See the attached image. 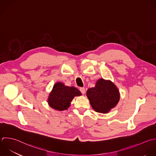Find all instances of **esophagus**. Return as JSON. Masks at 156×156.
I'll list each match as a JSON object with an SVG mask.
<instances>
[{
	"label": "esophagus",
	"mask_w": 156,
	"mask_h": 156,
	"mask_svg": "<svg viewBox=\"0 0 156 156\" xmlns=\"http://www.w3.org/2000/svg\"><path fill=\"white\" fill-rule=\"evenodd\" d=\"M80 92L83 94H84L85 92H86V90H85V88L84 87H80Z\"/></svg>",
	"instance_id": "34e87169"
}]
</instances>
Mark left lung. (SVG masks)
I'll use <instances>...</instances> for the list:
<instances>
[{
  "instance_id": "left-lung-1",
  "label": "left lung",
  "mask_w": 156,
  "mask_h": 156,
  "mask_svg": "<svg viewBox=\"0 0 156 156\" xmlns=\"http://www.w3.org/2000/svg\"><path fill=\"white\" fill-rule=\"evenodd\" d=\"M92 108L98 112L108 113L120 100V93L116 86L109 80H98L94 87L86 93Z\"/></svg>"
}]
</instances>
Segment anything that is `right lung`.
<instances>
[{"label": "right lung", "mask_w": 156, "mask_h": 156, "mask_svg": "<svg viewBox=\"0 0 156 156\" xmlns=\"http://www.w3.org/2000/svg\"><path fill=\"white\" fill-rule=\"evenodd\" d=\"M80 95L81 93L76 87L66 86L63 83L58 82L55 84L49 94L48 103L54 109L62 111L69 108L70 102L75 97Z\"/></svg>", "instance_id": "1"}]
</instances>
